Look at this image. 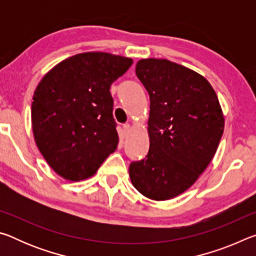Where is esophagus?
Instances as JSON below:
<instances>
[{
	"label": "esophagus",
	"mask_w": 256,
	"mask_h": 256,
	"mask_svg": "<svg viewBox=\"0 0 256 256\" xmlns=\"http://www.w3.org/2000/svg\"><path fill=\"white\" fill-rule=\"evenodd\" d=\"M130 130H131V126H130V124H123L122 125V136L125 138L128 136V133L130 132Z\"/></svg>",
	"instance_id": "esophagus-1"
}]
</instances>
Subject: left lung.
I'll return each instance as SVG.
<instances>
[{
    "label": "left lung",
    "mask_w": 256,
    "mask_h": 256,
    "mask_svg": "<svg viewBox=\"0 0 256 256\" xmlns=\"http://www.w3.org/2000/svg\"><path fill=\"white\" fill-rule=\"evenodd\" d=\"M136 73L150 98V144L146 158L130 164V178L151 200H170L192 186L214 158L222 110L206 78L183 66L140 60Z\"/></svg>",
    "instance_id": "left-lung-1"
}]
</instances>
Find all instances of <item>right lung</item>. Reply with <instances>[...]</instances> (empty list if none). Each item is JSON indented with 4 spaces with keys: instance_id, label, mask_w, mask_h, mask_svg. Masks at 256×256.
<instances>
[{
    "instance_id": "obj_1",
    "label": "right lung",
    "mask_w": 256,
    "mask_h": 256,
    "mask_svg": "<svg viewBox=\"0 0 256 256\" xmlns=\"http://www.w3.org/2000/svg\"><path fill=\"white\" fill-rule=\"evenodd\" d=\"M128 58L102 52L71 56L54 66L34 90V141L47 164L68 180L92 176L118 144L110 86L132 66Z\"/></svg>"
}]
</instances>
